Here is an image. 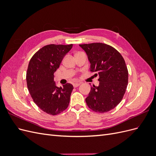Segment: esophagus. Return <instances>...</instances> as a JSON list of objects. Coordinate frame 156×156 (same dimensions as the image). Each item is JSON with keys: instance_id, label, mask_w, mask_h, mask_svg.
Instances as JSON below:
<instances>
[{"instance_id": "34e87169", "label": "esophagus", "mask_w": 156, "mask_h": 156, "mask_svg": "<svg viewBox=\"0 0 156 156\" xmlns=\"http://www.w3.org/2000/svg\"><path fill=\"white\" fill-rule=\"evenodd\" d=\"M80 85V83H75L73 84V86L74 88H76L77 87H79Z\"/></svg>"}]
</instances>
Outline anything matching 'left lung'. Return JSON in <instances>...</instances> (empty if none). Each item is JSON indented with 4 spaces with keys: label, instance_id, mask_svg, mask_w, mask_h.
Segmentation results:
<instances>
[{
    "label": "left lung",
    "instance_id": "left-lung-1",
    "mask_svg": "<svg viewBox=\"0 0 156 156\" xmlns=\"http://www.w3.org/2000/svg\"><path fill=\"white\" fill-rule=\"evenodd\" d=\"M88 55L90 72L99 75L98 87H91L86 98L88 107L104 113L113 109L124 97L128 84V70L124 58L112 46L102 43L80 44Z\"/></svg>",
    "mask_w": 156,
    "mask_h": 156
}]
</instances>
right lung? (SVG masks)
<instances>
[{
    "mask_svg": "<svg viewBox=\"0 0 156 156\" xmlns=\"http://www.w3.org/2000/svg\"><path fill=\"white\" fill-rule=\"evenodd\" d=\"M73 44L45 45L32 56L28 66L27 88L36 105L51 115L60 114L68 107L73 89L67 83L56 87L54 73Z\"/></svg>",
    "mask_w": 156,
    "mask_h": 156,
    "instance_id": "1",
    "label": "right lung"
}]
</instances>
